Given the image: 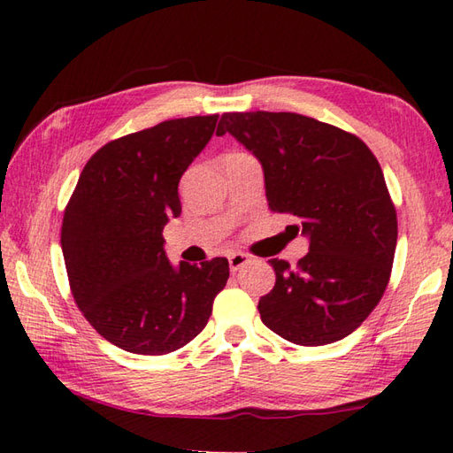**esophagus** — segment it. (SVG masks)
<instances>
[{
	"label": "esophagus",
	"mask_w": 453,
	"mask_h": 453,
	"mask_svg": "<svg viewBox=\"0 0 453 453\" xmlns=\"http://www.w3.org/2000/svg\"><path fill=\"white\" fill-rule=\"evenodd\" d=\"M227 259H229V270L232 272H240L245 264H250V256L242 254V251H235V254H232Z\"/></svg>",
	"instance_id": "esophagus-1"
}]
</instances>
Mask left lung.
<instances>
[{
    "mask_svg": "<svg viewBox=\"0 0 453 453\" xmlns=\"http://www.w3.org/2000/svg\"><path fill=\"white\" fill-rule=\"evenodd\" d=\"M226 132L262 164L270 210L310 240L296 267L270 259L262 321L297 346L343 340L380 303L394 264L397 219L378 159L359 137L300 113H224L216 134Z\"/></svg>",
    "mask_w": 453,
    "mask_h": 453,
    "instance_id": "obj_1",
    "label": "left lung"
}]
</instances>
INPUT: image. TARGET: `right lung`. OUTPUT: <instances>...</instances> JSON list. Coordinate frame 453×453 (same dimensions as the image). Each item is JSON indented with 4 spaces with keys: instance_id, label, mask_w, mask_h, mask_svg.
Masks as SVG:
<instances>
[{
    "instance_id": "add662e5",
    "label": "right lung",
    "mask_w": 453,
    "mask_h": 453,
    "mask_svg": "<svg viewBox=\"0 0 453 453\" xmlns=\"http://www.w3.org/2000/svg\"><path fill=\"white\" fill-rule=\"evenodd\" d=\"M219 116L162 121L97 150L64 213L61 251L73 300L96 332L132 354L189 343L229 278L226 257L202 265L165 256L164 227L181 213L183 172Z\"/></svg>"
}]
</instances>
